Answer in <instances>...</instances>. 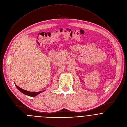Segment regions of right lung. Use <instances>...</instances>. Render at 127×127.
<instances>
[{"label":"right lung","mask_w":127,"mask_h":127,"mask_svg":"<svg viewBox=\"0 0 127 127\" xmlns=\"http://www.w3.org/2000/svg\"><path fill=\"white\" fill-rule=\"evenodd\" d=\"M15 85L16 87L17 88V89L20 92H21L22 93H23V94H25L26 95H28V96H31V97H35V96H36V95H37L38 94H40V93H41V92L44 91H38V92H30L29 91L24 90H23V89L18 87V86L16 84H15Z\"/></svg>","instance_id":"1"}]
</instances>
